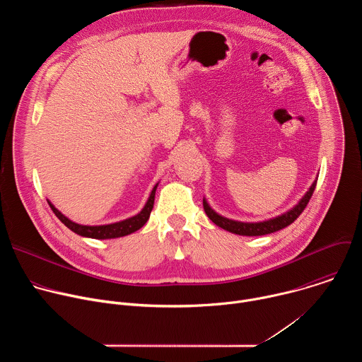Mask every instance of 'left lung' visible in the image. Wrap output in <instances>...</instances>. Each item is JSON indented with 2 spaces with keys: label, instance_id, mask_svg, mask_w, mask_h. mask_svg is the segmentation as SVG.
Segmentation results:
<instances>
[{
  "label": "left lung",
  "instance_id": "8db88e82",
  "mask_svg": "<svg viewBox=\"0 0 362 362\" xmlns=\"http://www.w3.org/2000/svg\"><path fill=\"white\" fill-rule=\"evenodd\" d=\"M317 186V180L311 185V187L308 189V192L302 196V199L291 208L288 212L275 216L272 219L268 221H262V222H240V221H233V219H228L219 214H216L211 204L208 203V200L203 199V208L206 215L209 216V219L219 228L236 233V235H242V236H262V235H268V233H274L276 230H281L286 226H289L292 222H295V219L303 212V209L306 208V204L311 199L314 190Z\"/></svg>",
  "mask_w": 362,
  "mask_h": 362
}]
</instances>
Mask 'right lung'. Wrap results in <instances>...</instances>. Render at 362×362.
<instances>
[{"label": "right lung", "instance_id": "add662e5", "mask_svg": "<svg viewBox=\"0 0 362 362\" xmlns=\"http://www.w3.org/2000/svg\"><path fill=\"white\" fill-rule=\"evenodd\" d=\"M159 183L154 185V187L151 189L150 192V196L146 202V204L143 206V209L132 216V218H127L124 221H120V222H115V223H109V225H80V223H76L73 222L71 219H69L67 216H64L56 206L51 203L49 200L48 204L49 208L53 209V212L56 214V216L70 229L73 230L74 233L80 235V236H84V238H91V239H116V238H122V236H126V235H130L136 230H139L140 228H143L146 225V222L148 221L150 218V212L153 209V204H154V194H156V189H158Z\"/></svg>", "mask_w": 362, "mask_h": 362}]
</instances>
